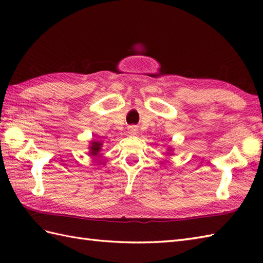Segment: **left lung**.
Returning <instances> with one entry per match:
<instances>
[{
    "mask_svg": "<svg viewBox=\"0 0 263 263\" xmlns=\"http://www.w3.org/2000/svg\"><path fill=\"white\" fill-rule=\"evenodd\" d=\"M102 147H103L102 141L91 140L90 146H89V150H90V153H89V154H90V156H97L100 150H102Z\"/></svg>",
    "mask_w": 263,
    "mask_h": 263,
    "instance_id": "obj_1",
    "label": "left lung"
}]
</instances>
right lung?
I'll use <instances>...</instances> for the list:
<instances>
[{
  "label": "right lung",
  "mask_w": 263,
  "mask_h": 263,
  "mask_svg": "<svg viewBox=\"0 0 263 263\" xmlns=\"http://www.w3.org/2000/svg\"><path fill=\"white\" fill-rule=\"evenodd\" d=\"M172 150H173V149H172V148H170V149H168V152H172ZM170 155H173V154H171V153H170Z\"/></svg>",
  "instance_id": "right-lung-1"
}]
</instances>
